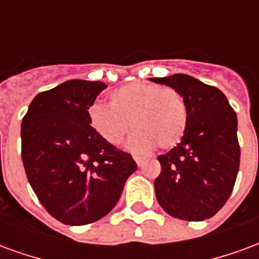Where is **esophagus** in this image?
<instances>
[{"label": "esophagus", "mask_w": 259, "mask_h": 259, "mask_svg": "<svg viewBox=\"0 0 259 259\" xmlns=\"http://www.w3.org/2000/svg\"><path fill=\"white\" fill-rule=\"evenodd\" d=\"M133 158H135L136 163H137L139 166H143V163H144V158H141V157H133Z\"/></svg>", "instance_id": "obj_1"}]
</instances>
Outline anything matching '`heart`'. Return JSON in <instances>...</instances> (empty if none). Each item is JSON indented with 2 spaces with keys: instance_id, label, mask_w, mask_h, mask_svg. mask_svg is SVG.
<instances>
[{
  "instance_id": "heart-1",
  "label": "heart",
  "mask_w": 259,
  "mask_h": 259,
  "mask_svg": "<svg viewBox=\"0 0 259 259\" xmlns=\"http://www.w3.org/2000/svg\"><path fill=\"white\" fill-rule=\"evenodd\" d=\"M108 107L89 109L91 129L109 146H120L129 135H136L129 148L144 152L158 147L169 150L178 146L187 127V105L183 96L172 87L133 81L108 96Z\"/></svg>"
}]
</instances>
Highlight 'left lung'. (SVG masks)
Returning <instances> with one entry per match:
<instances>
[{"mask_svg": "<svg viewBox=\"0 0 259 259\" xmlns=\"http://www.w3.org/2000/svg\"><path fill=\"white\" fill-rule=\"evenodd\" d=\"M150 80L176 89L187 105L183 139L158 157V202L170 217L190 222L208 219L228 201L239 172L236 112L219 89L189 74Z\"/></svg>", "mask_w": 259, "mask_h": 259, "instance_id": "8db88e82", "label": "left lung"}]
</instances>
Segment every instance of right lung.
Segmentation results:
<instances>
[{"label":"right lung","mask_w":259,"mask_h":259,"mask_svg":"<svg viewBox=\"0 0 259 259\" xmlns=\"http://www.w3.org/2000/svg\"><path fill=\"white\" fill-rule=\"evenodd\" d=\"M107 87L68 80L42 91L22 120V161L42 206L70 226L93 223L113 209L137 169L130 154L102 140L89 109Z\"/></svg>","instance_id":"obj_1"}]
</instances>
